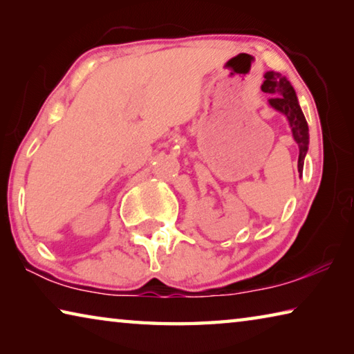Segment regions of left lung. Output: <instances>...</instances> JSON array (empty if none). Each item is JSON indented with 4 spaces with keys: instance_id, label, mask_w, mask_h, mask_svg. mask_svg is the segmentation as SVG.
<instances>
[{
    "instance_id": "8db88e82",
    "label": "left lung",
    "mask_w": 354,
    "mask_h": 354,
    "mask_svg": "<svg viewBox=\"0 0 354 354\" xmlns=\"http://www.w3.org/2000/svg\"><path fill=\"white\" fill-rule=\"evenodd\" d=\"M262 92L272 93L273 97L268 100L272 107L283 112L290 123L293 139L298 143L299 156H298V173H303V164H304V156L308 151L309 145V133H308V122L304 118L301 107L298 104L297 95L290 82L286 80L284 76H281L277 71H268L266 73V81L262 84Z\"/></svg>"
}]
</instances>
